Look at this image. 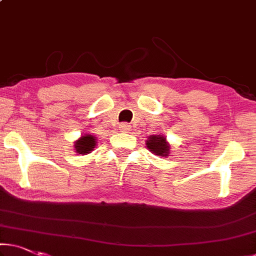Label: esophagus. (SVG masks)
I'll return each mask as SVG.
<instances>
[{
	"instance_id": "1",
	"label": "esophagus",
	"mask_w": 256,
	"mask_h": 256,
	"mask_svg": "<svg viewBox=\"0 0 256 256\" xmlns=\"http://www.w3.org/2000/svg\"><path fill=\"white\" fill-rule=\"evenodd\" d=\"M119 128L122 132H128L129 130H130V126H129L128 124H121Z\"/></svg>"
}]
</instances>
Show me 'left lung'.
Returning a JSON list of instances; mask_svg holds the SVG:
<instances>
[{"label": "left lung", "mask_w": 256, "mask_h": 256, "mask_svg": "<svg viewBox=\"0 0 256 256\" xmlns=\"http://www.w3.org/2000/svg\"><path fill=\"white\" fill-rule=\"evenodd\" d=\"M146 148L158 156H167L169 154V144L166 138L160 135H152L146 140Z\"/></svg>", "instance_id": "obj_1"}]
</instances>
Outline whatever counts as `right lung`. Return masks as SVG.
Masks as SVG:
<instances>
[{
	"label": "right lung",
	"mask_w": 256,
	"mask_h": 256,
	"mask_svg": "<svg viewBox=\"0 0 256 256\" xmlns=\"http://www.w3.org/2000/svg\"><path fill=\"white\" fill-rule=\"evenodd\" d=\"M96 146V137L92 135H89V134H86V135L81 136L76 142V151L78 154H87L90 151L94 150V148Z\"/></svg>",
	"instance_id": "obj_1"
}]
</instances>
